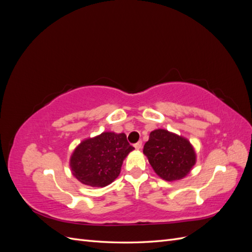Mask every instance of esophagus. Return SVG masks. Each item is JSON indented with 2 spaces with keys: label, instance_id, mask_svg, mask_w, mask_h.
I'll use <instances>...</instances> for the list:
<instances>
[{
  "label": "esophagus",
  "instance_id": "1",
  "mask_svg": "<svg viewBox=\"0 0 252 252\" xmlns=\"http://www.w3.org/2000/svg\"><path fill=\"white\" fill-rule=\"evenodd\" d=\"M133 146H134L135 149H141V147H142V141H139L138 143H135Z\"/></svg>",
  "mask_w": 252,
  "mask_h": 252
}]
</instances>
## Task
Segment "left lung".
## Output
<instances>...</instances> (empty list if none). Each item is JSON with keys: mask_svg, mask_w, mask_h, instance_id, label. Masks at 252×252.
<instances>
[{"mask_svg": "<svg viewBox=\"0 0 252 252\" xmlns=\"http://www.w3.org/2000/svg\"><path fill=\"white\" fill-rule=\"evenodd\" d=\"M143 152L155 172L168 182L186 177L195 164L196 156L190 142L165 129L150 132Z\"/></svg>", "mask_w": 252, "mask_h": 252, "instance_id": "left-lung-1", "label": "left lung"}]
</instances>
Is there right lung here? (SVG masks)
<instances>
[{
  "mask_svg": "<svg viewBox=\"0 0 252 252\" xmlns=\"http://www.w3.org/2000/svg\"><path fill=\"white\" fill-rule=\"evenodd\" d=\"M133 149L125 133L103 132L84 140L70 158L72 174L85 185L107 186L119 177L124 158Z\"/></svg>",
  "mask_w": 252,
  "mask_h": 252,
  "instance_id": "1",
  "label": "right lung"
}]
</instances>
